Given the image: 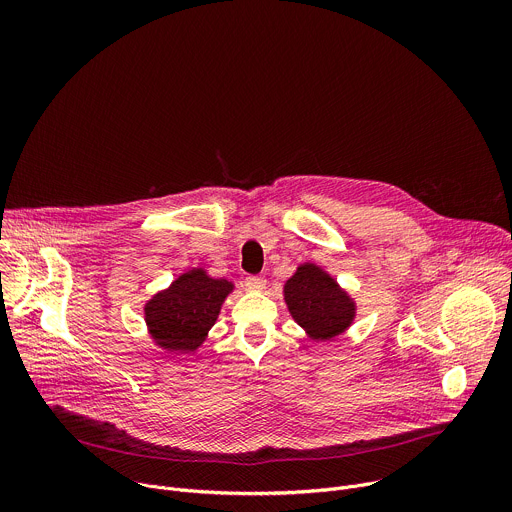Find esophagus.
Here are the masks:
<instances>
[{"mask_svg": "<svg viewBox=\"0 0 512 512\" xmlns=\"http://www.w3.org/2000/svg\"><path fill=\"white\" fill-rule=\"evenodd\" d=\"M265 283H267V279H265L263 275H249V277L245 279V285H247L249 289H255V291H261V289L265 287Z\"/></svg>", "mask_w": 512, "mask_h": 512, "instance_id": "1", "label": "esophagus"}]
</instances>
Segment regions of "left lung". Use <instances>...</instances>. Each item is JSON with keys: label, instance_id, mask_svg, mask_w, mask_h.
I'll return each instance as SVG.
<instances>
[{"label": "left lung", "instance_id": "1", "mask_svg": "<svg viewBox=\"0 0 512 512\" xmlns=\"http://www.w3.org/2000/svg\"><path fill=\"white\" fill-rule=\"evenodd\" d=\"M285 302L294 320L314 340H330L354 318V304L320 267L300 265L285 283Z\"/></svg>", "mask_w": 512, "mask_h": 512}]
</instances>
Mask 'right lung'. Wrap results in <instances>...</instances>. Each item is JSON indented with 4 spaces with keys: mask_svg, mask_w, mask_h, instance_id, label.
Wrapping results in <instances>:
<instances>
[{
    "mask_svg": "<svg viewBox=\"0 0 512 512\" xmlns=\"http://www.w3.org/2000/svg\"><path fill=\"white\" fill-rule=\"evenodd\" d=\"M233 283L212 279L202 269L180 275L145 306L152 338L174 354L194 352L214 326Z\"/></svg>",
    "mask_w": 512,
    "mask_h": 512,
    "instance_id": "obj_1",
    "label": "right lung"
}]
</instances>
